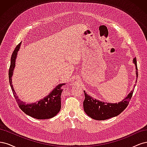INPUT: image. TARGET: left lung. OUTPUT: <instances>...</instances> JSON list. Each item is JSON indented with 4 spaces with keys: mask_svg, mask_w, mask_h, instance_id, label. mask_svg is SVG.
I'll return each mask as SVG.
<instances>
[{
    "mask_svg": "<svg viewBox=\"0 0 147 147\" xmlns=\"http://www.w3.org/2000/svg\"><path fill=\"white\" fill-rule=\"evenodd\" d=\"M136 69H137L136 57L133 59ZM136 75L138 77V71L136 70ZM137 82V80H136ZM134 91H132L125 99L116 104L106 103L92 99L84 91L85 99L83 102V109L85 113L91 118L96 120H105L114 117H117L123 112L127 107L132 96Z\"/></svg>",
    "mask_w": 147,
    "mask_h": 147,
    "instance_id": "8db88e82",
    "label": "left lung"
}]
</instances>
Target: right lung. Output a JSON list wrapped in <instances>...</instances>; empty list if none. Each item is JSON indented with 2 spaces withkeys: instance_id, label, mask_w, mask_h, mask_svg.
Returning <instances> with one entry per match:
<instances>
[{
  "instance_id": "1",
  "label": "right lung",
  "mask_w": 147,
  "mask_h": 147,
  "mask_svg": "<svg viewBox=\"0 0 147 147\" xmlns=\"http://www.w3.org/2000/svg\"><path fill=\"white\" fill-rule=\"evenodd\" d=\"M21 43V42L16 47L14 51L12 53L9 72H8L9 82L13 91V94L14 95L17 104L21 110L29 116L38 119L51 118L56 116L61 109V96L62 91H63L61 89V87L64 84H60L56 86L55 90L45 98L38 101L37 103L30 104H25L24 102L20 101V100L18 98V96L16 95L15 91L13 90L11 83V76L15 66L16 57L18 51L20 49Z\"/></svg>"
}]
</instances>
